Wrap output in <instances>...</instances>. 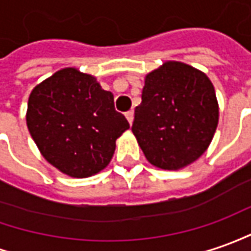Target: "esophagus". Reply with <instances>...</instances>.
<instances>
[{
  "instance_id": "esophagus-1",
  "label": "esophagus",
  "mask_w": 251,
  "mask_h": 251,
  "mask_svg": "<svg viewBox=\"0 0 251 251\" xmlns=\"http://www.w3.org/2000/svg\"><path fill=\"white\" fill-rule=\"evenodd\" d=\"M125 117H126V119H127V122H129V124L132 125L133 118H134V111H133V110H130V111H127L125 114Z\"/></svg>"
}]
</instances>
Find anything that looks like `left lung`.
<instances>
[{
    "instance_id": "8db88e82",
    "label": "left lung",
    "mask_w": 251,
    "mask_h": 251,
    "mask_svg": "<svg viewBox=\"0 0 251 251\" xmlns=\"http://www.w3.org/2000/svg\"><path fill=\"white\" fill-rule=\"evenodd\" d=\"M219 124V103L207 75L181 61H165L146 75L132 132L147 161L178 170L207 150Z\"/></svg>"
}]
</instances>
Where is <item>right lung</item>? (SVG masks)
Instances as JSON below:
<instances>
[{
    "label": "right lung",
    "mask_w": 251,
    "mask_h": 251,
    "mask_svg": "<svg viewBox=\"0 0 251 251\" xmlns=\"http://www.w3.org/2000/svg\"><path fill=\"white\" fill-rule=\"evenodd\" d=\"M25 121L42 156L76 178L103 170L117 139L129 129L111 92L74 67L59 70L32 89Z\"/></svg>",
    "instance_id": "add662e5"
}]
</instances>
